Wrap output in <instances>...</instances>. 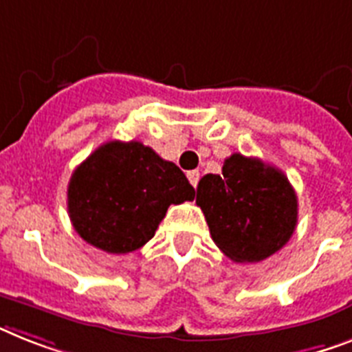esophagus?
<instances>
[{
  "label": "esophagus",
  "instance_id": "1",
  "mask_svg": "<svg viewBox=\"0 0 352 352\" xmlns=\"http://www.w3.org/2000/svg\"><path fill=\"white\" fill-rule=\"evenodd\" d=\"M187 178H188V182H190V185L196 188L197 182H199V170H188Z\"/></svg>",
  "mask_w": 352,
  "mask_h": 352
}]
</instances>
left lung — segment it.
I'll return each instance as SVG.
<instances>
[{
    "label": "left lung",
    "instance_id": "1",
    "mask_svg": "<svg viewBox=\"0 0 352 352\" xmlns=\"http://www.w3.org/2000/svg\"><path fill=\"white\" fill-rule=\"evenodd\" d=\"M197 207L212 239L234 263H261L283 248L297 226V194L283 170L235 153L223 174L197 183Z\"/></svg>",
    "mask_w": 352,
    "mask_h": 352
}]
</instances>
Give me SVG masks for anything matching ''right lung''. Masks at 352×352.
I'll list each match as a JSON object with an SVG mask.
<instances>
[{"mask_svg":"<svg viewBox=\"0 0 352 352\" xmlns=\"http://www.w3.org/2000/svg\"><path fill=\"white\" fill-rule=\"evenodd\" d=\"M194 187L173 162L142 142H107L74 170L68 214L75 232L107 254H129L155 235L170 205Z\"/></svg>","mask_w":352,"mask_h":352,"instance_id":"add662e5","label":"right lung"}]
</instances>
